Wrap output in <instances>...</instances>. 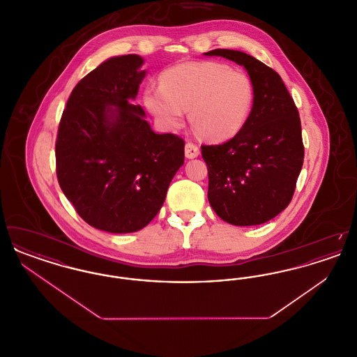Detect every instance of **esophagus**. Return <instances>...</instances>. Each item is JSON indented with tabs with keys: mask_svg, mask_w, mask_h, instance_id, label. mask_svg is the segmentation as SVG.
Instances as JSON below:
<instances>
[{
	"mask_svg": "<svg viewBox=\"0 0 357 357\" xmlns=\"http://www.w3.org/2000/svg\"><path fill=\"white\" fill-rule=\"evenodd\" d=\"M185 155H186V158H188V159L197 158L199 155L198 146L194 144V143H186V146H185Z\"/></svg>",
	"mask_w": 357,
	"mask_h": 357,
	"instance_id": "34e87169",
	"label": "esophagus"
}]
</instances>
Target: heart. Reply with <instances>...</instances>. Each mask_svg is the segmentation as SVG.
I'll return each mask as SVG.
<instances>
[{"instance_id":"1","label":"heart","mask_w":357,"mask_h":357,"mask_svg":"<svg viewBox=\"0 0 357 357\" xmlns=\"http://www.w3.org/2000/svg\"><path fill=\"white\" fill-rule=\"evenodd\" d=\"M143 102L170 130L183 124L188 109L198 135L222 142L243 127L253 104V85L243 72L220 63H183L162 73L160 86H147Z\"/></svg>"}]
</instances>
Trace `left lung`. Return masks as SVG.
<instances>
[{
    "instance_id": "obj_1",
    "label": "left lung",
    "mask_w": 357,
    "mask_h": 357,
    "mask_svg": "<svg viewBox=\"0 0 357 357\" xmlns=\"http://www.w3.org/2000/svg\"><path fill=\"white\" fill-rule=\"evenodd\" d=\"M246 69L253 108L237 135L202 146L208 171L207 198L222 221L255 226L271 221L291 201L304 163L301 120L281 76L245 52L214 50Z\"/></svg>"
}]
</instances>
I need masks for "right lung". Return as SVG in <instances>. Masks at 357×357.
<instances>
[{"label": "right lung", "instance_id": "add662e5", "mask_svg": "<svg viewBox=\"0 0 357 357\" xmlns=\"http://www.w3.org/2000/svg\"><path fill=\"white\" fill-rule=\"evenodd\" d=\"M139 54L111 57L73 88L59 126L56 172L77 214L102 231L153 221L185 162V142L156 134L132 104L146 77Z\"/></svg>", "mask_w": 357, "mask_h": 357}]
</instances>
